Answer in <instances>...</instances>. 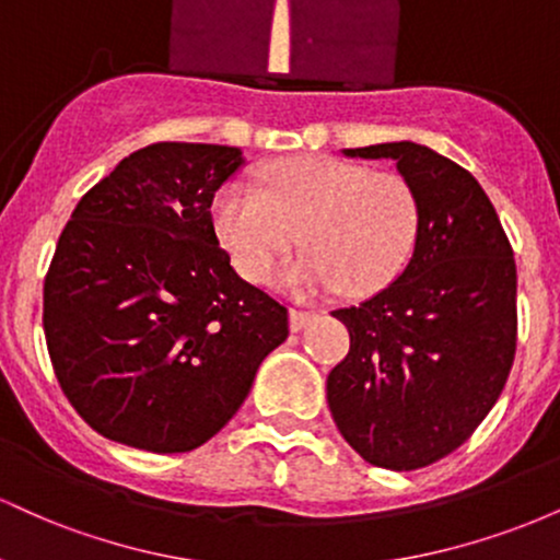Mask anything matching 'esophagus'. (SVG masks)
<instances>
[{
	"mask_svg": "<svg viewBox=\"0 0 560 560\" xmlns=\"http://www.w3.org/2000/svg\"><path fill=\"white\" fill-rule=\"evenodd\" d=\"M307 320H311V313L298 311V307H292V311H289V329H292V331L305 329Z\"/></svg>",
	"mask_w": 560,
	"mask_h": 560,
	"instance_id": "obj_1",
	"label": "esophagus"
}]
</instances>
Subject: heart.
Instances as JSON below:
<instances>
[{
    "mask_svg": "<svg viewBox=\"0 0 560 560\" xmlns=\"http://www.w3.org/2000/svg\"><path fill=\"white\" fill-rule=\"evenodd\" d=\"M260 182H231L213 199V226L244 279H271L300 236L307 249L281 268V287L300 298L337 287L369 294L413 253L419 199L395 173L311 155L268 165Z\"/></svg>",
    "mask_w": 560,
    "mask_h": 560,
    "instance_id": "obj_1",
    "label": "heart"
}]
</instances>
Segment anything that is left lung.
<instances>
[{"instance_id": "8db88e82", "label": "left lung", "mask_w": 560, "mask_h": 560, "mask_svg": "<svg viewBox=\"0 0 560 560\" xmlns=\"http://www.w3.org/2000/svg\"><path fill=\"white\" fill-rule=\"evenodd\" d=\"M392 160L419 199V231L395 281L331 316L350 352L326 378L331 419L371 466L445 458L492 410L516 352V262L477 178L416 144L342 150Z\"/></svg>"}]
</instances>
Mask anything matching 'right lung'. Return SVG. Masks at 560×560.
<instances>
[{"mask_svg": "<svg viewBox=\"0 0 560 560\" xmlns=\"http://www.w3.org/2000/svg\"><path fill=\"white\" fill-rule=\"evenodd\" d=\"M242 165L240 147L160 141L120 160L62 229L44 334L70 405L107 440L205 445L289 337L287 307L215 236L210 205Z\"/></svg>", "mask_w": 560, "mask_h": 560, "instance_id": "add662e5", "label": "right lung"}]
</instances>
